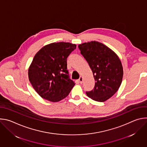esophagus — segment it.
Returning <instances> with one entry per match:
<instances>
[{"instance_id": "obj_1", "label": "esophagus", "mask_w": 147, "mask_h": 147, "mask_svg": "<svg viewBox=\"0 0 147 147\" xmlns=\"http://www.w3.org/2000/svg\"><path fill=\"white\" fill-rule=\"evenodd\" d=\"M78 81L80 82V83L82 84V81H83V78H82V76H80L79 79H78Z\"/></svg>"}]
</instances>
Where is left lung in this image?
I'll return each mask as SVG.
<instances>
[{
	"mask_svg": "<svg viewBox=\"0 0 147 147\" xmlns=\"http://www.w3.org/2000/svg\"><path fill=\"white\" fill-rule=\"evenodd\" d=\"M92 71L95 87L87 96L98 102H105L119 90L123 79V70L118 56L109 48L97 41L78 45Z\"/></svg>",
	"mask_w": 147,
	"mask_h": 147,
	"instance_id": "8db88e82",
	"label": "left lung"
}]
</instances>
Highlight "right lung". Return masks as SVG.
I'll return each instance as SVG.
<instances>
[{"instance_id": "add662e5", "label": "right lung", "mask_w": 147, "mask_h": 147, "mask_svg": "<svg viewBox=\"0 0 147 147\" xmlns=\"http://www.w3.org/2000/svg\"><path fill=\"white\" fill-rule=\"evenodd\" d=\"M76 48L69 42L44 46L35 55L28 69V78L38 95L56 102L66 98L75 85L69 76L67 58Z\"/></svg>"}]
</instances>
